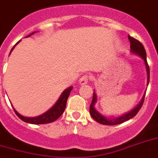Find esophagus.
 Segmentation results:
<instances>
[{
    "mask_svg": "<svg viewBox=\"0 0 158 158\" xmlns=\"http://www.w3.org/2000/svg\"><path fill=\"white\" fill-rule=\"evenodd\" d=\"M90 79V76L89 74H85L84 76H82L80 79H79V84L80 85H84V84H88V82Z\"/></svg>",
    "mask_w": 158,
    "mask_h": 158,
    "instance_id": "obj_1",
    "label": "esophagus"
}]
</instances>
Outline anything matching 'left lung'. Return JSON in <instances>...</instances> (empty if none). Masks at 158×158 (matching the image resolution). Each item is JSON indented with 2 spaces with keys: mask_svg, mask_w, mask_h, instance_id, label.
Here are the masks:
<instances>
[{
  "mask_svg": "<svg viewBox=\"0 0 158 158\" xmlns=\"http://www.w3.org/2000/svg\"><path fill=\"white\" fill-rule=\"evenodd\" d=\"M128 38L130 42V52L131 53L135 55H137L139 56H140L143 59V60L144 61L145 67H146V71H147V85H148L149 83V76H150V72H149V66L147 62V55H146V52L143 48V46L142 45V43L136 40L135 38L130 37V35H128ZM144 97L143 95V98L141 99V101L136 106H135L133 110H131L129 112L125 113L124 115L118 116V117H107L105 115H102L101 113L98 112L95 108V103L97 102V94L95 91L94 92V97H93V100H92V103L90 105V108H89V111H90V115L94 120H96L97 122L100 123L102 125H119L121 123L127 121L130 119L133 118L134 116L136 115L139 110H140V108L142 107L143 101H144Z\"/></svg>",
  "mask_w": 158,
  "mask_h": 158,
  "instance_id": "obj_1",
  "label": "left lung"
}]
</instances>
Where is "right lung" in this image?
<instances>
[{
	"label": "right lung",
	"mask_w": 158,
	"mask_h": 158,
	"mask_svg": "<svg viewBox=\"0 0 158 158\" xmlns=\"http://www.w3.org/2000/svg\"><path fill=\"white\" fill-rule=\"evenodd\" d=\"M35 33L36 32H33V33H32L31 34L27 36V38ZM19 42H20V41H19ZM19 42H18V43H16V45H17ZM15 47L12 48L10 54L11 52L13 51ZM72 89H73V87L70 86L69 87L68 89H65L64 91H63L61 95L60 96V98H58L57 102H56V104L53 106L52 107L50 108L48 111H46L45 113H43L42 115H38V116H35V117H26V116H23V115H20V114H19V113L14 107L13 109L14 110H15V112L16 115H18V117L19 118V119H21L23 121H24V122L29 123V124H33V125H41V124H48V123L53 122V121H55L56 120H57L64 111V109H65V106H66L67 99L69 98V94H70V92H71Z\"/></svg>",
	"instance_id": "add662e5"
}]
</instances>
